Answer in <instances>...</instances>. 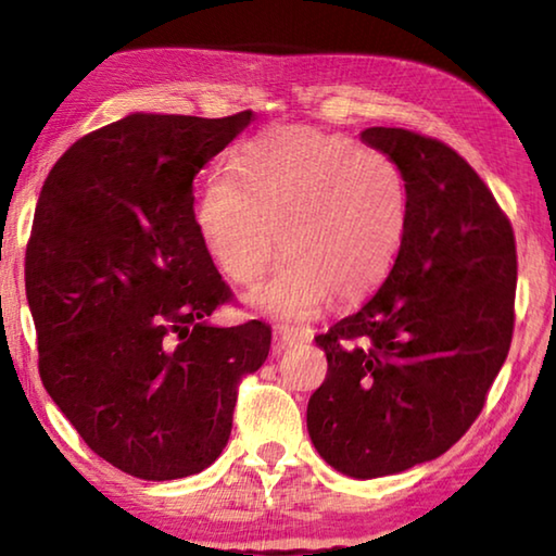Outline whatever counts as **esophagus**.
Wrapping results in <instances>:
<instances>
[{
    "mask_svg": "<svg viewBox=\"0 0 556 556\" xmlns=\"http://www.w3.org/2000/svg\"><path fill=\"white\" fill-rule=\"evenodd\" d=\"M275 338H277L279 348H291V345H299V343L308 341V336L304 331H294V328H277Z\"/></svg>",
    "mask_w": 556,
    "mask_h": 556,
    "instance_id": "1",
    "label": "esophagus"
}]
</instances>
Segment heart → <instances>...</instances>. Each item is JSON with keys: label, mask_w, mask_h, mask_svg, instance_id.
<instances>
[{"label": "heart", "mask_w": 556, "mask_h": 556, "mask_svg": "<svg viewBox=\"0 0 556 556\" xmlns=\"http://www.w3.org/2000/svg\"><path fill=\"white\" fill-rule=\"evenodd\" d=\"M235 166L240 178L205 186L195 223L215 265L240 287L257 285L281 250L289 255L250 296L257 312L306 321L331 294L355 304L388 279L409 228L407 178L388 154L285 127L242 144Z\"/></svg>", "instance_id": "heart-1"}]
</instances>
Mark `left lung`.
I'll return each instance as SVG.
<instances>
[{
  "mask_svg": "<svg viewBox=\"0 0 556 556\" xmlns=\"http://www.w3.org/2000/svg\"><path fill=\"white\" fill-rule=\"evenodd\" d=\"M361 139L407 178L409 228L368 304L316 336L328 372L306 427L365 481L441 456L478 419L510 351L517 255L491 188L448 144L400 127Z\"/></svg>",
  "mask_w": 556,
  "mask_h": 556,
  "instance_id": "8db88e82",
  "label": "left lung"
}]
</instances>
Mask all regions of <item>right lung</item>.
Listing matches in <instances>:
<instances>
[{
	"instance_id": "add662e5",
	"label": "right lung",
	"mask_w": 556,
	"mask_h": 556,
	"mask_svg": "<svg viewBox=\"0 0 556 556\" xmlns=\"http://www.w3.org/2000/svg\"><path fill=\"white\" fill-rule=\"evenodd\" d=\"M129 115L80 137L43 181L26 244L39 372L83 441L129 476L201 473L271 328L211 326L232 299L201 240L193 178L250 125Z\"/></svg>"
}]
</instances>
